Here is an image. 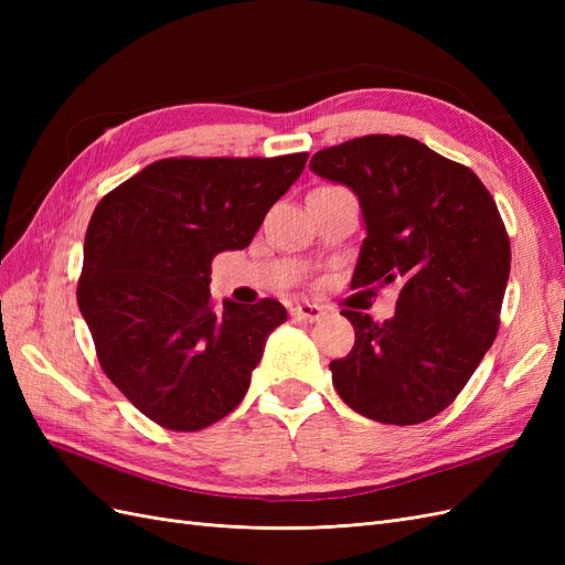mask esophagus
Here are the masks:
<instances>
[{"label": "esophagus", "mask_w": 565, "mask_h": 565, "mask_svg": "<svg viewBox=\"0 0 565 565\" xmlns=\"http://www.w3.org/2000/svg\"><path fill=\"white\" fill-rule=\"evenodd\" d=\"M289 313H292V318L297 320H306V322H316L322 318V306L318 303H295L292 309H289Z\"/></svg>", "instance_id": "esophagus-1"}]
</instances>
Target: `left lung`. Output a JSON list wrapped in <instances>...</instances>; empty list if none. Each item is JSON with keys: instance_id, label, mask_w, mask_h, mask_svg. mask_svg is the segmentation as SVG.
<instances>
[{"instance_id": "1", "label": "left lung", "mask_w": 565, "mask_h": 565, "mask_svg": "<svg viewBox=\"0 0 565 565\" xmlns=\"http://www.w3.org/2000/svg\"><path fill=\"white\" fill-rule=\"evenodd\" d=\"M311 169L361 202L367 235L351 287L401 289L384 322L341 311L355 344L330 363L332 384L367 419H431L498 337L511 268L498 204L469 167L409 136L370 134L318 150Z\"/></svg>"}]
</instances>
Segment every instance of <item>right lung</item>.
<instances>
[{
  "instance_id": "obj_1",
  "label": "right lung",
  "mask_w": 565,
  "mask_h": 565,
  "mask_svg": "<svg viewBox=\"0 0 565 565\" xmlns=\"http://www.w3.org/2000/svg\"><path fill=\"white\" fill-rule=\"evenodd\" d=\"M280 158H167L96 204L77 285L98 363L129 403L172 431H200L245 398L276 299L216 311L212 259L245 249L303 172Z\"/></svg>"
}]
</instances>
